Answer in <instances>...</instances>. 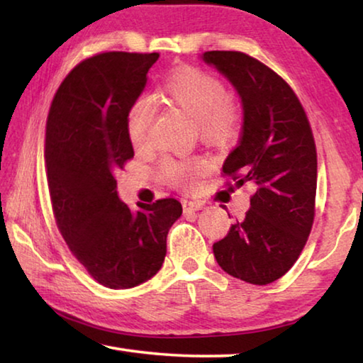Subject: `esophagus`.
<instances>
[{"instance_id":"34e87169","label":"esophagus","mask_w":363,"mask_h":363,"mask_svg":"<svg viewBox=\"0 0 363 363\" xmlns=\"http://www.w3.org/2000/svg\"><path fill=\"white\" fill-rule=\"evenodd\" d=\"M182 208H184V213H192V211H199L203 208V203H200V201H182Z\"/></svg>"}]
</instances>
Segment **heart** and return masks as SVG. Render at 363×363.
Instances as JSON below:
<instances>
[{
  "instance_id": "obj_1",
  "label": "heart",
  "mask_w": 363,
  "mask_h": 363,
  "mask_svg": "<svg viewBox=\"0 0 363 363\" xmlns=\"http://www.w3.org/2000/svg\"><path fill=\"white\" fill-rule=\"evenodd\" d=\"M162 96L171 106L196 121L200 136L214 145H227L240 130V115L227 97L220 79L196 67H179L162 83ZM155 115L149 99L134 101L126 110L125 130L134 149H140L149 139L150 125ZM201 169L200 160H167L162 164V176L171 184H182L190 174Z\"/></svg>"
}]
</instances>
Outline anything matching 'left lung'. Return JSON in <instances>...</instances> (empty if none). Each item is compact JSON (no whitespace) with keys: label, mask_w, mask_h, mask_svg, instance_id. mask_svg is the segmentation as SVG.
Wrapping results in <instances>:
<instances>
[{"label":"left lung","mask_w":363,"mask_h":363,"mask_svg":"<svg viewBox=\"0 0 363 363\" xmlns=\"http://www.w3.org/2000/svg\"><path fill=\"white\" fill-rule=\"evenodd\" d=\"M201 60L227 78L242 101L240 140L225 158L224 174L237 187H256L247 216L213 245V253L232 277L272 284L296 262L314 223V136L296 94L267 65L237 51H208Z\"/></svg>","instance_id":"obj_1"}]
</instances>
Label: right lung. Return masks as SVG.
<instances>
[{
	"instance_id": "1",
	"label": "right lung",
	"mask_w": 363,
	"mask_h": 363,
	"mask_svg": "<svg viewBox=\"0 0 363 363\" xmlns=\"http://www.w3.org/2000/svg\"><path fill=\"white\" fill-rule=\"evenodd\" d=\"M158 52H104L59 86L46 121L45 160L52 211L64 240L91 277L112 290L152 279L167 235L182 214L176 199L138 205L118 199L115 176L134 157L125 115L147 84Z\"/></svg>"
}]
</instances>
